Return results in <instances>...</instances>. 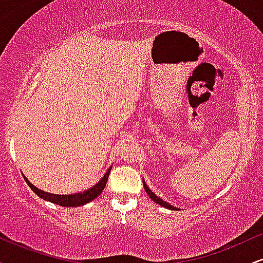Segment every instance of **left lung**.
<instances>
[{
  "mask_svg": "<svg viewBox=\"0 0 263 263\" xmlns=\"http://www.w3.org/2000/svg\"><path fill=\"white\" fill-rule=\"evenodd\" d=\"M143 188H144V190H146L147 194H148V197L152 199L153 201H156L157 204L161 205V206H164V208H167V209H171V210H179V209H177V208H174L173 205H171L170 203H167V201L162 200V199L159 198V197H157L155 193H153L152 190H151L148 186H147V184H146V182H144V180H143Z\"/></svg>",
  "mask_w": 263,
  "mask_h": 263,
  "instance_id": "1",
  "label": "left lung"
}]
</instances>
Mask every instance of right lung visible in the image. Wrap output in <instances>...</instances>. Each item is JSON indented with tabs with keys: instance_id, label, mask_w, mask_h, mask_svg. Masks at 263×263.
Listing matches in <instances>:
<instances>
[{
	"instance_id": "1",
	"label": "right lung",
	"mask_w": 263,
	"mask_h": 263,
	"mask_svg": "<svg viewBox=\"0 0 263 263\" xmlns=\"http://www.w3.org/2000/svg\"><path fill=\"white\" fill-rule=\"evenodd\" d=\"M111 168H108L105 176L99 180V183H96L95 185L91 186L90 189L84 190L81 193H75V194H69V195H59V194H52V193H47L43 192V190L38 189L37 186L33 185L32 183H29V180L23 176L25 178L26 183L28 184V186L31 188L38 197H41L44 200L50 201V203L60 205V206H69V208H74V206H80V205H85L90 201L93 200L95 198H98V195L101 194V192L104 190L105 185H106L107 179H108V174H110Z\"/></svg>"
}]
</instances>
